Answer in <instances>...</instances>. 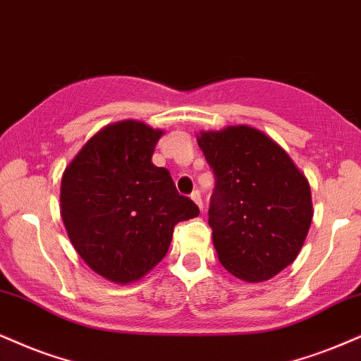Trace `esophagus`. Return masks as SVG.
Instances as JSON below:
<instances>
[{"label":"esophagus","instance_id":"obj_1","mask_svg":"<svg viewBox=\"0 0 361 361\" xmlns=\"http://www.w3.org/2000/svg\"><path fill=\"white\" fill-rule=\"evenodd\" d=\"M190 199L197 204L199 209H202V199H201V192H199V190H194V192L190 194Z\"/></svg>","mask_w":361,"mask_h":361}]
</instances>
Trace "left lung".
<instances>
[{
    "mask_svg": "<svg viewBox=\"0 0 361 361\" xmlns=\"http://www.w3.org/2000/svg\"><path fill=\"white\" fill-rule=\"evenodd\" d=\"M197 144L216 176L209 226L221 264L243 281H268L296 259L308 235V179L255 127L201 132Z\"/></svg>",
    "mask_w": 361,
    "mask_h": 361,
    "instance_id": "8db88e82",
    "label": "left lung"
}]
</instances>
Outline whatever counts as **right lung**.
Returning <instances> with one entry per match:
<instances>
[{"label":"right lung","mask_w":361,"mask_h":361,"mask_svg":"<svg viewBox=\"0 0 361 361\" xmlns=\"http://www.w3.org/2000/svg\"><path fill=\"white\" fill-rule=\"evenodd\" d=\"M164 130L139 120L100 128L61 176L60 214L75 251L97 274L139 281L171 246L177 222L199 207L177 192L171 172L152 164Z\"/></svg>","instance_id":"obj_1"}]
</instances>
